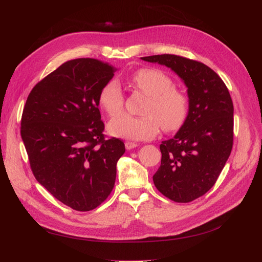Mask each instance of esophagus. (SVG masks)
I'll list each match as a JSON object with an SVG mask.
<instances>
[{"instance_id": "obj_1", "label": "esophagus", "mask_w": 262, "mask_h": 262, "mask_svg": "<svg viewBox=\"0 0 262 262\" xmlns=\"http://www.w3.org/2000/svg\"><path fill=\"white\" fill-rule=\"evenodd\" d=\"M124 145H125V148H126V149H132V148H134V147H137V146H138V143H136V142L126 141L125 143H124Z\"/></svg>"}]
</instances>
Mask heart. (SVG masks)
Here are the masks:
<instances>
[{
	"instance_id": "1",
	"label": "heart",
	"mask_w": 262,
	"mask_h": 262,
	"mask_svg": "<svg viewBox=\"0 0 262 262\" xmlns=\"http://www.w3.org/2000/svg\"><path fill=\"white\" fill-rule=\"evenodd\" d=\"M131 84L148 96L142 115H122L108 123V132L116 138L126 140L153 139L162 129L165 132L178 131L187 121L190 102L185 92L173 87L171 77L160 69L145 68L134 72ZM98 104L109 117L122 112L124 96L120 85L110 81L101 87Z\"/></svg>"
}]
</instances>
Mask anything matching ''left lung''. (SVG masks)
Masks as SVG:
<instances>
[{
  "mask_svg": "<svg viewBox=\"0 0 262 262\" xmlns=\"http://www.w3.org/2000/svg\"><path fill=\"white\" fill-rule=\"evenodd\" d=\"M171 69L187 86L190 112L175 137L160 145L162 161L153 176L166 198L187 203L215 184L232 152L234 106L222 78L208 66L175 54L141 58Z\"/></svg>",
  "mask_w": 262,
  "mask_h": 262,
  "instance_id": "1",
  "label": "left lung"
}]
</instances>
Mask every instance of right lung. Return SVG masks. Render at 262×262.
I'll return each instance as SVG.
<instances>
[{
    "label": "right lung",
    "instance_id": "right-lung-1",
    "mask_svg": "<svg viewBox=\"0 0 262 262\" xmlns=\"http://www.w3.org/2000/svg\"><path fill=\"white\" fill-rule=\"evenodd\" d=\"M116 68L96 59L63 63L36 84L26 100L20 134L37 181L76 211H91L113 191L119 139H105L98 109L101 87Z\"/></svg>",
    "mask_w": 262,
    "mask_h": 262
}]
</instances>
